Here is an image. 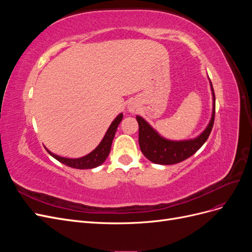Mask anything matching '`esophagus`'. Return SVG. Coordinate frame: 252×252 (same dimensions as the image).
<instances>
[{"mask_svg": "<svg viewBox=\"0 0 252 252\" xmlns=\"http://www.w3.org/2000/svg\"><path fill=\"white\" fill-rule=\"evenodd\" d=\"M134 110H135V108L133 107V106H129V111L134 112Z\"/></svg>", "mask_w": 252, "mask_h": 252, "instance_id": "34e87169", "label": "esophagus"}]
</instances>
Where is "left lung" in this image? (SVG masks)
<instances>
[{
	"label": "left lung",
	"mask_w": 252,
	"mask_h": 252,
	"mask_svg": "<svg viewBox=\"0 0 252 252\" xmlns=\"http://www.w3.org/2000/svg\"><path fill=\"white\" fill-rule=\"evenodd\" d=\"M213 98V110L208 126L195 139L185 141H170L162 138L142 117L136 116L139 123V144L143 155L155 164L172 165L180 163L194 155L207 141L215 123L216 95L210 82Z\"/></svg>",
	"instance_id": "1"
}]
</instances>
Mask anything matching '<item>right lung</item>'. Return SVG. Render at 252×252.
<instances>
[{"instance_id": "add662e5", "label": "right lung", "mask_w": 252, "mask_h": 252, "mask_svg": "<svg viewBox=\"0 0 252 252\" xmlns=\"http://www.w3.org/2000/svg\"><path fill=\"white\" fill-rule=\"evenodd\" d=\"M122 119H123V113H120L119 116L113 120L111 125L108 128L107 132H106V134L104 135L103 140L101 141L100 144H98V146L94 151H91L90 154H88L85 157H82L79 158H62V157H59L55 154H52V152H50L48 149H46V150L48 151V154L51 157L58 159L59 162H61L66 166L72 167V168H75V169L94 168V167H97L101 164H103L105 162V159L107 158L109 152H110L114 134H116L118 126L121 123Z\"/></svg>"}]
</instances>
